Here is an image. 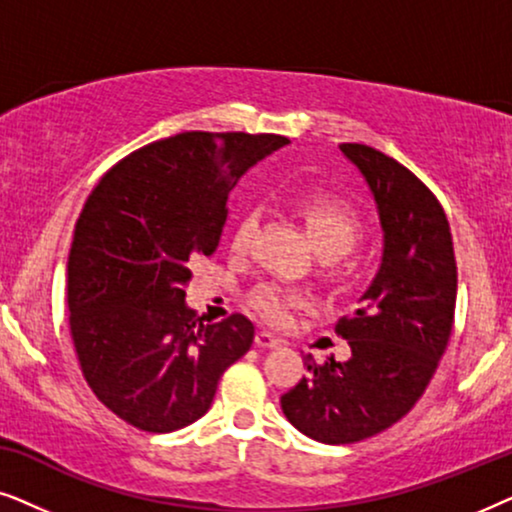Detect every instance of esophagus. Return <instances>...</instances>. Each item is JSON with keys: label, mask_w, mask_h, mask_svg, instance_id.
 <instances>
[{"label": "esophagus", "mask_w": 512, "mask_h": 512, "mask_svg": "<svg viewBox=\"0 0 512 512\" xmlns=\"http://www.w3.org/2000/svg\"><path fill=\"white\" fill-rule=\"evenodd\" d=\"M256 345L263 347V349H275V347L282 345V340H279L277 335L268 333V331H258L256 333Z\"/></svg>", "instance_id": "obj_1"}]
</instances>
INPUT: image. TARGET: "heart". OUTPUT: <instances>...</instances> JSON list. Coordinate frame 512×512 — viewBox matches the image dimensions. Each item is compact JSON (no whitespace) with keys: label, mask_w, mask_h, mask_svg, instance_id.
Returning <instances> with one entry per match:
<instances>
[{"label":"heart","mask_w":512,"mask_h":512,"mask_svg":"<svg viewBox=\"0 0 512 512\" xmlns=\"http://www.w3.org/2000/svg\"><path fill=\"white\" fill-rule=\"evenodd\" d=\"M300 212H303L307 233H310L314 249H317L321 256L338 258L342 254H347V251L356 244V240H359L361 223L345 202L317 195V198H307L303 205H300ZM254 228V214H244L242 219L237 221L233 235V247L237 251L247 247ZM251 305H254V310L261 314L265 321H270V324H286L293 312L307 305V298L303 293L286 289L282 284H263L258 286L254 296H251Z\"/></svg>","instance_id":"1"}]
</instances>
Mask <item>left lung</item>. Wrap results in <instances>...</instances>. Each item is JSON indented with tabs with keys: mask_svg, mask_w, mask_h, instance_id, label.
<instances>
[{
	"mask_svg": "<svg viewBox=\"0 0 512 512\" xmlns=\"http://www.w3.org/2000/svg\"><path fill=\"white\" fill-rule=\"evenodd\" d=\"M338 149L373 195L382 261L359 310L335 326L352 356L319 366L307 354L310 375L282 396L286 419L326 445L359 443L408 415L436 373L457 303L450 223L433 193L373 146Z\"/></svg>",
	"mask_w": 512,
	"mask_h": 512,
	"instance_id": "8db88e82",
	"label": "left lung"
}]
</instances>
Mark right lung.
<instances>
[{
    "label": "right lung",
    "mask_w": 512,
    "mask_h": 512,
    "mask_svg": "<svg viewBox=\"0 0 512 512\" xmlns=\"http://www.w3.org/2000/svg\"><path fill=\"white\" fill-rule=\"evenodd\" d=\"M284 144L181 132L123 158L90 193L69 249V326L88 387L137 429L193 424L223 370L249 352L254 324L242 314L205 324L186 284L219 247L237 179Z\"/></svg>",
    "instance_id": "1"
}]
</instances>
